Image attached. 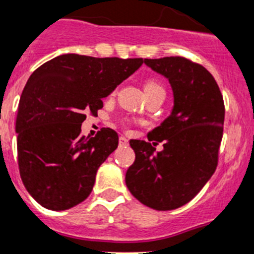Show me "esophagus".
Masks as SVG:
<instances>
[{
	"mask_svg": "<svg viewBox=\"0 0 254 254\" xmlns=\"http://www.w3.org/2000/svg\"><path fill=\"white\" fill-rule=\"evenodd\" d=\"M119 144L122 146H127V144H129V141H127V139L125 138V136H120V138H119Z\"/></svg>",
	"mask_w": 254,
	"mask_h": 254,
	"instance_id": "obj_1",
	"label": "esophagus"
}]
</instances>
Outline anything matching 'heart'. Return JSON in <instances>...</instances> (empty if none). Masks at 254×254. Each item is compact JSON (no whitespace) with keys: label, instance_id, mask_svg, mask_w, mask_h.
I'll use <instances>...</instances> for the list:
<instances>
[{"label":"heart","instance_id":"b5f03b06","mask_svg":"<svg viewBox=\"0 0 254 254\" xmlns=\"http://www.w3.org/2000/svg\"><path fill=\"white\" fill-rule=\"evenodd\" d=\"M144 91L146 94V98H150V96H153L155 94H164V87L156 81V80L150 79L144 85Z\"/></svg>","mask_w":254,"mask_h":254}]
</instances>
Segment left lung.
I'll use <instances>...</instances> for the list:
<instances>
[{
	"instance_id": "8db88e82",
	"label": "left lung",
	"mask_w": 254,
	"mask_h": 254,
	"mask_svg": "<svg viewBox=\"0 0 254 254\" xmlns=\"http://www.w3.org/2000/svg\"><path fill=\"white\" fill-rule=\"evenodd\" d=\"M169 80L174 106L167 119L148 134L130 140L135 162L125 183L139 202L156 210H172L190 202L215 172L223 136L224 103L212 73L181 56L144 59ZM163 141L165 149L155 153Z\"/></svg>"
}]
</instances>
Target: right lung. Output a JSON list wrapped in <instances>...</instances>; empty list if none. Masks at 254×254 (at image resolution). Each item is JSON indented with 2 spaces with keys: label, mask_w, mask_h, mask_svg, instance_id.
<instances>
[{
  "label": "right lung",
  "mask_w": 254,
  "mask_h": 254,
  "mask_svg": "<svg viewBox=\"0 0 254 254\" xmlns=\"http://www.w3.org/2000/svg\"><path fill=\"white\" fill-rule=\"evenodd\" d=\"M143 59L65 54L47 61L27 80L16 118L17 156L25 188L42 207L66 210L84 202L99 167L118 148L119 136L103 127L81 135L86 113L143 65Z\"/></svg>",
  "instance_id": "add662e5"
}]
</instances>
